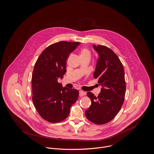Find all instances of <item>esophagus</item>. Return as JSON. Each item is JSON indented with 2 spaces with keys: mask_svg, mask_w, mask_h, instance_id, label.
<instances>
[{
  "mask_svg": "<svg viewBox=\"0 0 154 154\" xmlns=\"http://www.w3.org/2000/svg\"><path fill=\"white\" fill-rule=\"evenodd\" d=\"M85 94H86V93L85 92V91H83V90H80V91H79V96H80V97H82V96H85Z\"/></svg>",
  "mask_w": 154,
  "mask_h": 154,
  "instance_id": "esophagus-1",
  "label": "esophagus"
}]
</instances>
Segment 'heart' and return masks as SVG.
Returning a JSON list of instances; mask_svg holds the SVG:
<instances>
[{"label": "heart", "mask_w": 154, "mask_h": 154, "mask_svg": "<svg viewBox=\"0 0 154 154\" xmlns=\"http://www.w3.org/2000/svg\"><path fill=\"white\" fill-rule=\"evenodd\" d=\"M80 56H86V57H90V52L86 49V48H84L83 50H82V51L80 52Z\"/></svg>", "instance_id": "1"}]
</instances>
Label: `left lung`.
I'll use <instances>...</instances> for the list:
<instances>
[{
  "mask_svg": "<svg viewBox=\"0 0 154 154\" xmlns=\"http://www.w3.org/2000/svg\"><path fill=\"white\" fill-rule=\"evenodd\" d=\"M93 48L99 56L93 76L98 79L102 88L97 97L87 92L91 104L85 115L90 122L103 125L113 119L122 106L126 90L125 71L119 58L112 50L94 44Z\"/></svg>",
  "mask_w": 154,
  "mask_h": 154,
  "instance_id": "1",
  "label": "left lung"
}]
</instances>
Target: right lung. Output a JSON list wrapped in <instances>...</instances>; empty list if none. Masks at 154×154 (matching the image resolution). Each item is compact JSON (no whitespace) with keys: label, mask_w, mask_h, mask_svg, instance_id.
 Masks as SVG:
<instances>
[{"label":"right lung","mask_w":154,"mask_h":154,"mask_svg":"<svg viewBox=\"0 0 154 154\" xmlns=\"http://www.w3.org/2000/svg\"><path fill=\"white\" fill-rule=\"evenodd\" d=\"M60 41L48 46L38 57L32 72V101L39 115L45 120L58 123L66 119L71 106L78 99L79 91L63 87V79L69 55L80 44Z\"/></svg>","instance_id":"obj_1"}]
</instances>
